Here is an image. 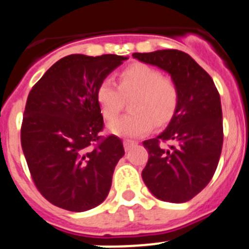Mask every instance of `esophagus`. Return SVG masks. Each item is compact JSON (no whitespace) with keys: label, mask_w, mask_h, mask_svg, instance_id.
Wrapping results in <instances>:
<instances>
[{"label":"esophagus","mask_w":249,"mask_h":249,"mask_svg":"<svg viewBox=\"0 0 249 249\" xmlns=\"http://www.w3.org/2000/svg\"><path fill=\"white\" fill-rule=\"evenodd\" d=\"M135 141H133V140H124V149H125V151H129L130 149H131V147L133 146H135Z\"/></svg>","instance_id":"esophagus-1"}]
</instances>
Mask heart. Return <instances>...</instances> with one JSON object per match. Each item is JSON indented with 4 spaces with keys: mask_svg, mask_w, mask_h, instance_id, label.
Wrapping results in <instances>:
<instances>
[{
    "mask_svg": "<svg viewBox=\"0 0 249 249\" xmlns=\"http://www.w3.org/2000/svg\"><path fill=\"white\" fill-rule=\"evenodd\" d=\"M131 99V114L114 120L108 126L114 135L138 138L151 131L154 125L171 120L178 104V89L170 78L144 63H134L120 71V83L111 77L100 80L97 100L105 119H115L124 105V97Z\"/></svg>",
    "mask_w": 249,
    "mask_h": 249,
    "instance_id": "heart-1",
    "label": "heart"
}]
</instances>
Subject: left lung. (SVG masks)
<instances>
[{"label": "left lung", "instance_id": "left-lung-1", "mask_svg": "<svg viewBox=\"0 0 249 249\" xmlns=\"http://www.w3.org/2000/svg\"><path fill=\"white\" fill-rule=\"evenodd\" d=\"M133 57L169 73L178 89V109L166 129L142 142L149 160L141 176L159 200L187 202L207 186L218 165L223 144L219 94L187 53L162 49ZM163 142L170 144L167 149Z\"/></svg>", "mask_w": 249, "mask_h": 249}]
</instances>
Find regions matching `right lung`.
<instances>
[{"instance_id":"obj_1","label":"right lung","mask_w":249,"mask_h":249,"mask_svg":"<svg viewBox=\"0 0 249 249\" xmlns=\"http://www.w3.org/2000/svg\"><path fill=\"white\" fill-rule=\"evenodd\" d=\"M127 57L71 54L55 62L27 98L21 144L35 185L44 198L71 212L107 198L124 156L119 138L102 139L97 88Z\"/></svg>"}]
</instances>
